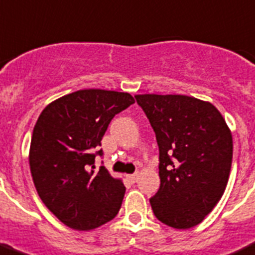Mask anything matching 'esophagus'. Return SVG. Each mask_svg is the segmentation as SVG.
Masks as SVG:
<instances>
[{"label":"esophagus","instance_id":"obj_1","mask_svg":"<svg viewBox=\"0 0 255 255\" xmlns=\"http://www.w3.org/2000/svg\"><path fill=\"white\" fill-rule=\"evenodd\" d=\"M127 180L130 181L132 184H134L137 180H138V173H133V175H127Z\"/></svg>","mask_w":255,"mask_h":255}]
</instances>
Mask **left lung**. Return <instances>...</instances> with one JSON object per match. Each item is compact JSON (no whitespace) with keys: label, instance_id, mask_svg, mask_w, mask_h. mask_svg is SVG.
Returning a JSON list of instances; mask_svg holds the SVG:
<instances>
[{"label":"left lung","instance_id":"1","mask_svg":"<svg viewBox=\"0 0 255 255\" xmlns=\"http://www.w3.org/2000/svg\"><path fill=\"white\" fill-rule=\"evenodd\" d=\"M134 97L160 149L161 185L149 199L154 216L175 229H190L224 194L232 168V132L210 102L178 94Z\"/></svg>","mask_w":255,"mask_h":255}]
</instances>
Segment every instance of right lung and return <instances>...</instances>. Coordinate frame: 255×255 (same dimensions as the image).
Returning <instances> with one entry per match:
<instances>
[{
    "label": "right lung",
    "instance_id": "right-lung-1",
    "mask_svg": "<svg viewBox=\"0 0 255 255\" xmlns=\"http://www.w3.org/2000/svg\"><path fill=\"white\" fill-rule=\"evenodd\" d=\"M134 103L129 93L83 89L45 107L34 127L28 153L40 199L66 227L92 230L120 211L126 187L95 154L117 113Z\"/></svg>",
    "mask_w": 255,
    "mask_h": 255
}]
</instances>
